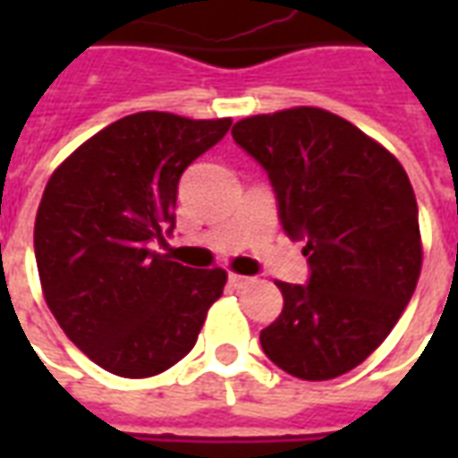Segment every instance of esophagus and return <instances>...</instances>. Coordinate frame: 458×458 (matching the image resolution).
I'll use <instances>...</instances> for the list:
<instances>
[{
  "label": "esophagus",
  "instance_id": "34e87169",
  "mask_svg": "<svg viewBox=\"0 0 458 458\" xmlns=\"http://www.w3.org/2000/svg\"><path fill=\"white\" fill-rule=\"evenodd\" d=\"M250 282H252V277H245V275H230L228 277V284L233 289H242L248 287Z\"/></svg>",
  "mask_w": 458,
  "mask_h": 458
}]
</instances>
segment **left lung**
Wrapping results in <instances>:
<instances>
[{
  "label": "left lung",
  "mask_w": 458,
  "mask_h": 458,
  "mask_svg": "<svg viewBox=\"0 0 458 458\" xmlns=\"http://www.w3.org/2000/svg\"><path fill=\"white\" fill-rule=\"evenodd\" d=\"M233 140L267 171L282 228L304 240L307 284L277 282L284 307L259 344L301 380L353 370L412 299L422 240L403 164L344 117L292 107L245 117Z\"/></svg>",
  "instance_id": "1"
}]
</instances>
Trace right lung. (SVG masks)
<instances>
[{
    "label": "right lung",
    "mask_w": 458,
    "mask_h": 458,
    "mask_svg": "<svg viewBox=\"0 0 458 458\" xmlns=\"http://www.w3.org/2000/svg\"><path fill=\"white\" fill-rule=\"evenodd\" d=\"M233 120L137 113L81 144L54 171L36 213L46 304L65 336L120 377H151L196 345L225 269L151 252L174 230L181 174Z\"/></svg>",
    "instance_id": "right-lung-1"
}]
</instances>
